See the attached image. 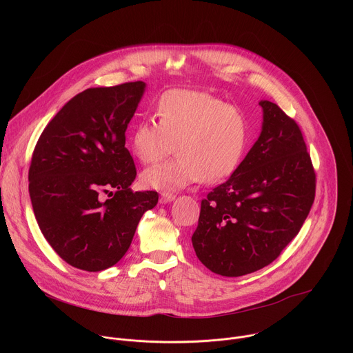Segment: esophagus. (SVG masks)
Segmentation results:
<instances>
[{"mask_svg": "<svg viewBox=\"0 0 353 353\" xmlns=\"http://www.w3.org/2000/svg\"><path fill=\"white\" fill-rule=\"evenodd\" d=\"M173 199H174V194H172V192H166V191L161 192V198H159L161 204H168V203H172Z\"/></svg>", "mask_w": 353, "mask_h": 353, "instance_id": "esophagus-1", "label": "esophagus"}]
</instances>
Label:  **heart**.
<instances>
[{"label":"heart","instance_id":"b5f03b06","mask_svg":"<svg viewBox=\"0 0 353 353\" xmlns=\"http://www.w3.org/2000/svg\"><path fill=\"white\" fill-rule=\"evenodd\" d=\"M157 120H139L130 135L131 154L143 165L159 161L170 148L176 157L143 170L148 188L180 190L199 180L216 183L240 165L248 143L244 113L219 97L192 89L165 92Z\"/></svg>","mask_w":353,"mask_h":353}]
</instances>
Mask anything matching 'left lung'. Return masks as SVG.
<instances>
[{
  "instance_id": "1",
  "label": "left lung",
  "mask_w": 353,
  "mask_h": 353,
  "mask_svg": "<svg viewBox=\"0 0 353 353\" xmlns=\"http://www.w3.org/2000/svg\"><path fill=\"white\" fill-rule=\"evenodd\" d=\"M263 131L233 174L201 201L191 241L198 260L222 276L270 265L303 226L316 172L297 123L261 100Z\"/></svg>"
}]
</instances>
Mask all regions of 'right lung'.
I'll return each mask as SVG.
<instances>
[{"label":"right lung","instance_id":"obj_1","mask_svg":"<svg viewBox=\"0 0 353 353\" xmlns=\"http://www.w3.org/2000/svg\"><path fill=\"white\" fill-rule=\"evenodd\" d=\"M143 90L137 81L78 93L34 146L29 194L37 225L78 270L97 272L117 264L143 212L158 204L157 191L130 188L137 169L125 130Z\"/></svg>","mask_w":353,"mask_h":353}]
</instances>
